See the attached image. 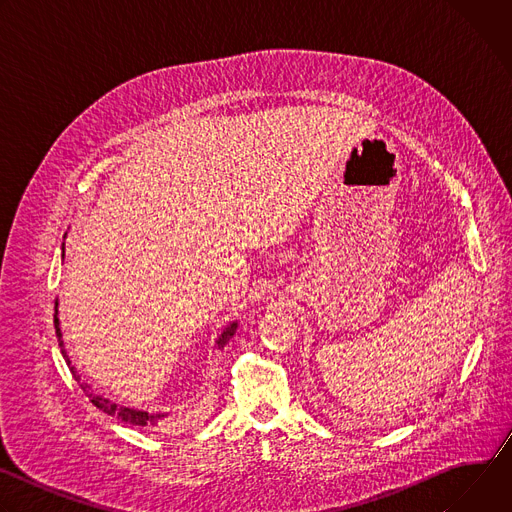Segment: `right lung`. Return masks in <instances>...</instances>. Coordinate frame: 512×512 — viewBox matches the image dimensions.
<instances>
[{
	"label": "right lung",
	"instance_id": "right-lung-1",
	"mask_svg": "<svg viewBox=\"0 0 512 512\" xmlns=\"http://www.w3.org/2000/svg\"><path fill=\"white\" fill-rule=\"evenodd\" d=\"M54 328H56V336L60 338V328H58V318H56V316H54ZM235 330H237V324H231V326L223 332V336L218 338V346H223V344L235 334ZM58 346L62 348V340L58 342ZM62 356H64V360L68 362V367H70V360H68V356H66L64 350H62ZM70 371H72V375H75V367H70ZM75 379L79 381V375H75ZM81 389L89 395L91 403H93L97 409H101L103 413H107V415H111V417H117V419H121V421H125V423H131V425H141V427H145V425H156L160 419L166 417L164 413H148V411L121 407V405H117V403H113V401H109V399H105V397L95 395L93 391H89V387H87L85 383L81 385Z\"/></svg>",
	"mask_w": 512,
	"mask_h": 512
}]
</instances>
